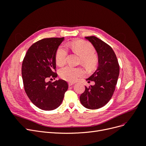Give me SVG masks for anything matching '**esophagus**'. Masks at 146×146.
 I'll use <instances>...</instances> for the list:
<instances>
[{
  "mask_svg": "<svg viewBox=\"0 0 146 146\" xmlns=\"http://www.w3.org/2000/svg\"><path fill=\"white\" fill-rule=\"evenodd\" d=\"M74 84L73 83H69V86H72Z\"/></svg>",
  "mask_w": 146,
  "mask_h": 146,
  "instance_id": "34e87169",
  "label": "esophagus"
}]
</instances>
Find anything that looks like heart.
<instances>
[{"label": "heart", "mask_w": 146, "mask_h": 146, "mask_svg": "<svg viewBox=\"0 0 146 146\" xmlns=\"http://www.w3.org/2000/svg\"><path fill=\"white\" fill-rule=\"evenodd\" d=\"M70 47L74 53L80 57L82 63L87 69H92L98 64V57L94 54V48L90 43L82 40H77L72 42ZM67 54L65 46L61 45L58 47L55 55L56 63L58 66H62L66 63ZM59 74L66 81L74 82L84 74V70L80 67L68 66L60 69Z\"/></svg>", "instance_id": "heart-1"}]
</instances>
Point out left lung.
Listing matches in <instances>:
<instances>
[{
    "instance_id": "obj_1",
    "label": "left lung",
    "mask_w": 146,
    "mask_h": 146,
    "mask_svg": "<svg viewBox=\"0 0 146 146\" xmlns=\"http://www.w3.org/2000/svg\"><path fill=\"white\" fill-rule=\"evenodd\" d=\"M93 46L98 56V66L94 73L86 80L94 81L95 84L87 87L80 96L84 108L98 109L111 99L119 76V62L112 48L95 36L85 37Z\"/></svg>"
}]
</instances>
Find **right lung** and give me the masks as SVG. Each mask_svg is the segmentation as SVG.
<instances>
[{"label":"right lung","mask_w":146,"mask_h":146,"mask_svg":"<svg viewBox=\"0 0 146 146\" xmlns=\"http://www.w3.org/2000/svg\"><path fill=\"white\" fill-rule=\"evenodd\" d=\"M64 40L62 38H46L33 44L28 49L22 66L25 90L29 99L38 108L53 110L62 103L68 84L62 79L47 82L56 77L55 55Z\"/></svg>","instance_id":"obj_1"}]
</instances>
